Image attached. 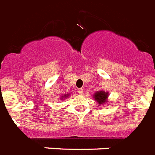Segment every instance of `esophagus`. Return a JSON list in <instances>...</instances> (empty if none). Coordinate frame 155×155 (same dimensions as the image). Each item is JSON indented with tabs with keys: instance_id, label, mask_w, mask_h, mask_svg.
I'll return each instance as SVG.
<instances>
[{
	"instance_id": "obj_1",
	"label": "esophagus",
	"mask_w": 155,
	"mask_h": 155,
	"mask_svg": "<svg viewBox=\"0 0 155 155\" xmlns=\"http://www.w3.org/2000/svg\"><path fill=\"white\" fill-rule=\"evenodd\" d=\"M78 93H79V94H80V95H81V94H83V90L82 88H79V89H78Z\"/></svg>"
}]
</instances>
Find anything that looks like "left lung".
Wrapping results in <instances>:
<instances>
[{"label": "left lung", "mask_w": 155, "mask_h": 155, "mask_svg": "<svg viewBox=\"0 0 155 155\" xmlns=\"http://www.w3.org/2000/svg\"><path fill=\"white\" fill-rule=\"evenodd\" d=\"M108 96H109V93L107 91H97L95 94L93 95V97L98 104L100 105H105L107 102L108 101Z\"/></svg>", "instance_id": "left-lung-1"}]
</instances>
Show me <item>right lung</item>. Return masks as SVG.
<instances>
[{"instance_id": "add662e5", "label": "right lung", "mask_w": 155, "mask_h": 155, "mask_svg": "<svg viewBox=\"0 0 155 155\" xmlns=\"http://www.w3.org/2000/svg\"><path fill=\"white\" fill-rule=\"evenodd\" d=\"M68 96H70V94H64V95H61V98H60V99H61V101H62V100H64V99H66V98L68 97Z\"/></svg>"}]
</instances>
